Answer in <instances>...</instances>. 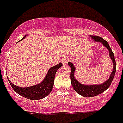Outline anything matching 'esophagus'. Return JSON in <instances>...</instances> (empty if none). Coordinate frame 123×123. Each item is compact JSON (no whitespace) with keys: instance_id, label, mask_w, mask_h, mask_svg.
Returning a JSON list of instances; mask_svg holds the SVG:
<instances>
[{"instance_id":"1","label":"esophagus","mask_w":123,"mask_h":123,"mask_svg":"<svg viewBox=\"0 0 123 123\" xmlns=\"http://www.w3.org/2000/svg\"><path fill=\"white\" fill-rule=\"evenodd\" d=\"M69 61V58H68V57H64L62 59V64H67V62Z\"/></svg>"}]
</instances>
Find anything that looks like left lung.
I'll list each match as a JSON object with an SVG mask.
<instances>
[{
	"instance_id": "1",
	"label": "left lung",
	"mask_w": 123,
	"mask_h": 123,
	"mask_svg": "<svg viewBox=\"0 0 123 123\" xmlns=\"http://www.w3.org/2000/svg\"><path fill=\"white\" fill-rule=\"evenodd\" d=\"M92 39H93L95 42L101 43L103 44V45L107 48L109 50V56L111 59L112 60L113 63V70L111 73L110 77L103 84H95V85H85V84H81L75 79V66L73 62H69L68 64L71 68V75H70V78H71V83L73 86V89L77 92V93L79 94L80 95L84 96V97H93L95 96H97L99 94L102 93L105 90H107L108 88L110 87L111 83L112 82L114 77L116 71V63L115 61L114 54L112 51V49L109 46V43L107 41H106L105 39H103L102 37L98 36H90Z\"/></svg>"
}]
</instances>
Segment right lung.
Segmentation results:
<instances>
[{"label":"right lung","mask_w":123,"mask_h":123,"mask_svg":"<svg viewBox=\"0 0 123 123\" xmlns=\"http://www.w3.org/2000/svg\"><path fill=\"white\" fill-rule=\"evenodd\" d=\"M26 36L27 35L25 36L20 41L25 39ZM62 66V64L60 62L57 65L50 68L42 82H40L39 84H36L35 86H30L27 87H18L11 83L8 78L7 79L14 91L17 92L18 94H20V96L27 99H32V100L41 99L47 96L51 92L53 86H54V79H55L56 72Z\"/></svg>","instance_id":"1"}]
</instances>
